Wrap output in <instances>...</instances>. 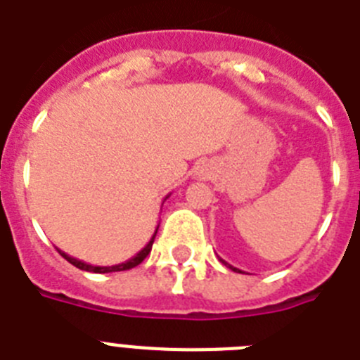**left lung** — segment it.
<instances>
[{"instance_id":"left-lung-1","label":"left lung","mask_w":360,"mask_h":360,"mask_svg":"<svg viewBox=\"0 0 360 360\" xmlns=\"http://www.w3.org/2000/svg\"><path fill=\"white\" fill-rule=\"evenodd\" d=\"M222 261V263H224V265H226V266H230V269L231 270H233V272H240V270L239 269H236V266H231V265H228V263H226V261H224V259H221ZM240 274H243V272H240Z\"/></svg>"}]
</instances>
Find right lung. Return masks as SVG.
Instances as JSON below:
<instances>
[{
    "mask_svg": "<svg viewBox=\"0 0 360 360\" xmlns=\"http://www.w3.org/2000/svg\"><path fill=\"white\" fill-rule=\"evenodd\" d=\"M167 198V197H165ZM160 226V224H158ZM156 233H158V228L154 230L153 237H150V240H148L147 245L141 248V250L138 252V254L134 255V257H130L129 261H124V263H120V265H112V266H97V265H88V263H84V261L80 259H75V257H71V255H68L66 252L58 250V254L64 257V259H68L73 266H77V269L80 270H86V272H95V274H106V272H120V270H129V269H134V266H138L141 261L145 259L148 255V252H150V248H153V243H154V237H156Z\"/></svg>",
    "mask_w": 360,
    "mask_h": 360,
    "instance_id": "1",
    "label": "right lung"
}]
</instances>
